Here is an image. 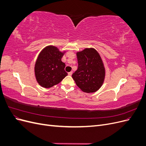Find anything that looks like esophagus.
Masks as SVG:
<instances>
[{
    "label": "esophagus",
    "mask_w": 146,
    "mask_h": 146,
    "mask_svg": "<svg viewBox=\"0 0 146 146\" xmlns=\"http://www.w3.org/2000/svg\"><path fill=\"white\" fill-rule=\"evenodd\" d=\"M72 74V71L70 72H68V75H69V76H71Z\"/></svg>",
    "instance_id": "34e87169"
}]
</instances>
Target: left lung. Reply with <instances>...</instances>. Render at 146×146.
<instances>
[{
    "label": "left lung",
    "instance_id": "1",
    "mask_svg": "<svg viewBox=\"0 0 146 146\" xmlns=\"http://www.w3.org/2000/svg\"><path fill=\"white\" fill-rule=\"evenodd\" d=\"M78 69L72 74L77 86L87 93L94 92L102 85L105 68L99 53L94 48H85L77 53Z\"/></svg>",
    "mask_w": 146,
    "mask_h": 146
}]
</instances>
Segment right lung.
Listing matches in <instances>:
<instances>
[{
    "label": "right lung",
    "mask_w": 146,
    "mask_h": 146,
    "mask_svg": "<svg viewBox=\"0 0 146 146\" xmlns=\"http://www.w3.org/2000/svg\"><path fill=\"white\" fill-rule=\"evenodd\" d=\"M64 53L55 46H47L41 52L35 66V73L38 83L48 88L59 83L67 76L65 64L61 61Z\"/></svg>",
    "instance_id": "add662e5"
}]
</instances>
